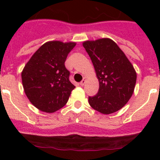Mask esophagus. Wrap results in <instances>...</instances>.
Here are the masks:
<instances>
[{
	"instance_id": "34e87169",
	"label": "esophagus",
	"mask_w": 160,
	"mask_h": 160,
	"mask_svg": "<svg viewBox=\"0 0 160 160\" xmlns=\"http://www.w3.org/2000/svg\"><path fill=\"white\" fill-rule=\"evenodd\" d=\"M86 81H87V78H84L82 79V81L81 82H80V85H81V86H84L85 85V83H86Z\"/></svg>"
}]
</instances>
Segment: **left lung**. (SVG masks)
Instances as JSON below:
<instances>
[{"mask_svg":"<svg viewBox=\"0 0 160 160\" xmlns=\"http://www.w3.org/2000/svg\"><path fill=\"white\" fill-rule=\"evenodd\" d=\"M82 45L99 82L97 94L89 97L90 107L104 114L116 112L133 94L136 72L125 53L110 38L87 41Z\"/></svg>","mask_w":160,"mask_h":160,"instance_id":"left-lung-1","label":"left lung"}]
</instances>
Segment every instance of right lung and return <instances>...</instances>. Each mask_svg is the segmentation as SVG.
<instances>
[{"instance_id":"right-lung-1","label":"right lung","mask_w":160,"mask_h":160,"mask_svg":"<svg viewBox=\"0 0 160 160\" xmlns=\"http://www.w3.org/2000/svg\"><path fill=\"white\" fill-rule=\"evenodd\" d=\"M75 42L52 41L43 44L26 63L22 73L25 93L35 107L53 113L64 107L75 87L65 66Z\"/></svg>"}]
</instances>
